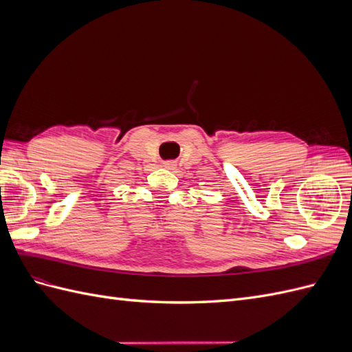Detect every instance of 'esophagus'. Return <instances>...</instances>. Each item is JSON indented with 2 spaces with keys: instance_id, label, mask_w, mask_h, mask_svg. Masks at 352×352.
<instances>
[{
  "instance_id": "obj_1",
  "label": "esophagus",
  "mask_w": 352,
  "mask_h": 352,
  "mask_svg": "<svg viewBox=\"0 0 352 352\" xmlns=\"http://www.w3.org/2000/svg\"><path fill=\"white\" fill-rule=\"evenodd\" d=\"M163 166H164L166 168H168V170H173V168H176V164H175L173 162H166V163H163Z\"/></svg>"
}]
</instances>
